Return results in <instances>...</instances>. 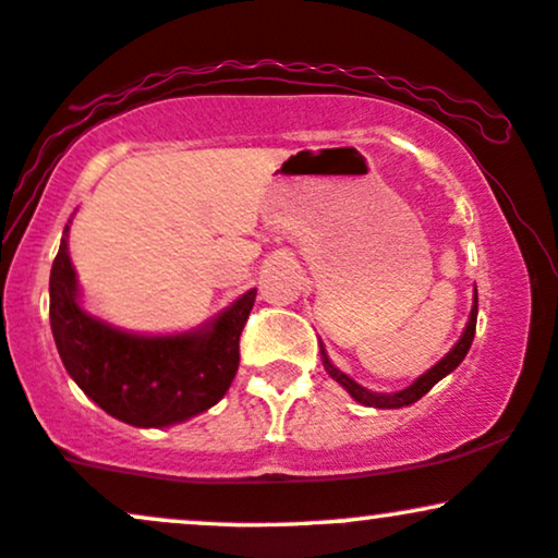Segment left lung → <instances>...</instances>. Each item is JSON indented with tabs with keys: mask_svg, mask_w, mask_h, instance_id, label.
I'll use <instances>...</instances> for the list:
<instances>
[{
	"mask_svg": "<svg viewBox=\"0 0 558 558\" xmlns=\"http://www.w3.org/2000/svg\"><path fill=\"white\" fill-rule=\"evenodd\" d=\"M475 328H477V288H475V296H472L470 319H466L464 332H462V336H459V341L453 343V349L448 351V354L438 364H433V367L427 369V373H422L417 380L412 383V386H407L403 390H396V393H375V390H367L364 386H360V383H356V380H351L349 375L341 373V369H338L336 364L330 362L328 351H325L323 343H319V356H323L325 373H328L332 380L338 383V386H343L345 393H349L354 401H360L362 407L401 409V407H409V403L420 401L422 396H425L427 390L435 386V383L444 380L446 375H451L453 369H457L459 364L464 362L466 351H470V345H472V338H475Z\"/></svg>",
	"mask_w": 558,
	"mask_h": 558,
	"instance_id": "1",
	"label": "left lung"
}]
</instances>
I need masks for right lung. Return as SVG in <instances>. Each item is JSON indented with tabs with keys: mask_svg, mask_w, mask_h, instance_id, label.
Wrapping results in <instances>:
<instances>
[{
	"mask_svg": "<svg viewBox=\"0 0 558 558\" xmlns=\"http://www.w3.org/2000/svg\"><path fill=\"white\" fill-rule=\"evenodd\" d=\"M68 233L70 222L49 275V323L60 360L83 393L133 427H170L215 407L239 373L241 330L257 288L183 332L114 328L83 310Z\"/></svg>",
	"mask_w": 558,
	"mask_h": 558,
	"instance_id": "obj_1",
	"label": "right lung"
}]
</instances>
